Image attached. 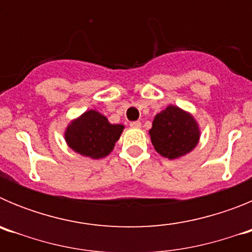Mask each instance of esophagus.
Segmentation results:
<instances>
[{
	"label": "esophagus",
	"mask_w": 252,
	"mask_h": 252,
	"mask_svg": "<svg viewBox=\"0 0 252 252\" xmlns=\"http://www.w3.org/2000/svg\"><path fill=\"white\" fill-rule=\"evenodd\" d=\"M130 126H131V127H133V128H140V127H141V122H140V121H132V122H130Z\"/></svg>",
	"instance_id": "34e87169"
}]
</instances>
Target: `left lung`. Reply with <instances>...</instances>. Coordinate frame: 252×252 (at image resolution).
I'll list each match as a JSON object with an SVG mask.
<instances>
[{"label":"left lung","instance_id":"left-lung-1","mask_svg":"<svg viewBox=\"0 0 252 252\" xmlns=\"http://www.w3.org/2000/svg\"><path fill=\"white\" fill-rule=\"evenodd\" d=\"M149 133L155 150L168 159L188 154L199 140V128L193 116L177 106H168L158 113Z\"/></svg>","mask_w":252,"mask_h":252}]
</instances>
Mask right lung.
Segmentation results:
<instances>
[{"instance_id": "1", "label": "right lung", "mask_w": 252, "mask_h": 252, "mask_svg": "<svg viewBox=\"0 0 252 252\" xmlns=\"http://www.w3.org/2000/svg\"><path fill=\"white\" fill-rule=\"evenodd\" d=\"M122 130L124 125L110 124L106 116L91 110L66 127L65 141L75 153L92 159H101L112 151Z\"/></svg>"}]
</instances>
